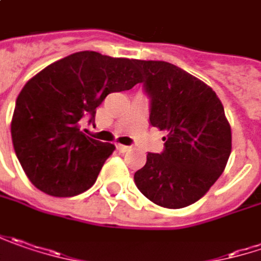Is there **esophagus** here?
I'll return each instance as SVG.
<instances>
[{"mask_svg": "<svg viewBox=\"0 0 261 261\" xmlns=\"http://www.w3.org/2000/svg\"><path fill=\"white\" fill-rule=\"evenodd\" d=\"M116 148H117V151H120V152H126V151L130 150L129 145H122V144H116Z\"/></svg>", "mask_w": 261, "mask_h": 261, "instance_id": "esophagus-1", "label": "esophagus"}]
</instances>
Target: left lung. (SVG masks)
<instances>
[{"label":"left lung","instance_id":"1","mask_svg":"<svg viewBox=\"0 0 261 261\" xmlns=\"http://www.w3.org/2000/svg\"><path fill=\"white\" fill-rule=\"evenodd\" d=\"M150 122L166 130L160 154L148 152L134 175L137 188L154 204L182 208L198 201L223 173L232 147L230 126L216 92L166 61L135 60Z\"/></svg>","mask_w":261,"mask_h":261}]
</instances>
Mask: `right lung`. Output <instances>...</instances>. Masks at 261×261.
<instances>
[{"instance_id":"1","label":"right lung","mask_w":261,"mask_h":261,"mask_svg":"<svg viewBox=\"0 0 261 261\" xmlns=\"http://www.w3.org/2000/svg\"><path fill=\"white\" fill-rule=\"evenodd\" d=\"M138 82L135 60L81 51L49 64L23 86L11 139L36 188L53 197H73L95 184L114 145L85 135L81 124H95L104 98Z\"/></svg>"}]
</instances>
